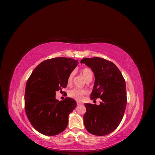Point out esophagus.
Returning <instances> with one entry per match:
<instances>
[{
    "mask_svg": "<svg viewBox=\"0 0 155 155\" xmlns=\"http://www.w3.org/2000/svg\"><path fill=\"white\" fill-rule=\"evenodd\" d=\"M83 104L81 102V101H77V105H82Z\"/></svg>",
    "mask_w": 155,
    "mask_h": 155,
    "instance_id": "obj_1",
    "label": "esophagus"
}]
</instances>
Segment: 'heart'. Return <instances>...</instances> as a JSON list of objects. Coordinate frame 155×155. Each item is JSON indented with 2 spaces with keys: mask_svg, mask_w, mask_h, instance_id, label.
Wrapping results in <instances>:
<instances>
[{
  "mask_svg": "<svg viewBox=\"0 0 155 155\" xmlns=\"http://www.w3.org/2000/svg\"><path fill=\"white\" fill-rule=\"evenodd\" d=\"M83 78H85V80H88V79H92L93 77V72L92 71V70L90 69L89 68H84L81 70V71ZM74 72H72L69 74V76L68 77V83L70 84L72 81V79L74 78ZM88 94V91L85 89H81V88H74L70 90L68 92V96L70 97H71L74 99L76 100H79L81 101L83 100V98L84 97L85 95H87Z\"/></svg>",
  "mask_w": 155,
  "mask_h": 155,
  "instance_id": "b5f03b06",
  "label": "heart"
}]
</instances>
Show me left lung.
I'll return each instance as SVG.
<instances>
[{"mask_svg": "<svg viewBox=\"0 0 155 155\" xmlns=\"http://www.w3.org/2000/svg\"><path fill=\"white\" fill-rule=\"evenodd\" d=\"M81 63L90 67L95 76L91 100L100 98L99 105L85 104L84 124L88 133L105 136L114 131L122 120L127 105L125 79L110 61L101 58H84Z\"/></svg>", "mask_w": 155, "mask_h": 155, "instance_id": "obj_1", "label": "left lung"}]
</instances>
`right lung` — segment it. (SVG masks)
<instances>
[{"mask_svg":"<svg viewBox=\"0 0 155 155\" xmlns=\"http://www.w3.org/2000/svg\"><path fill=\"white\" fill-rule=\"evenodd\" d=\"M78 64L68 58H55L41 63L28 79L25 108L28 119L35 130L46 136L59 134L67 128L68 115L76 101L55 98V91L66 88L69 74Z\"/></svg>","mask_w":155,"mask_h":155,"instance_id":"1","label":"right lung"}]
</instances>
